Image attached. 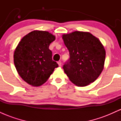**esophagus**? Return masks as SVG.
I'll return each instance as SVG.
<instances>
[{"mask_svg": "<svg viewBox=\"0 0 121 121\" xmlns=\"http://www.w3.org/2000/svg\"><path fill=\"white\" fill-rule=\"evenodd\" d=\"M57 64H58V65H59V66H61V61H58Z\"/></svg>", "mask_w": 121, "mask_h": 121, "instance_id": "34e87169", "label": "esophagus"}]
</instances>
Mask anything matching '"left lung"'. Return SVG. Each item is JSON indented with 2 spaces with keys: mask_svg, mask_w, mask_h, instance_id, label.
Listing matches in <instances>:
<instances>
[{
  "mask_svg": "<svg viewBox=\"0 0 121 121\" xmlns=\"http://www.w3.org/2000/svg\"><path fill=\"white\" fill-rule=\"evenodd\" d=\"M70 59L63 66L70 81L78 86L93 82L103 70L105 48L98 38L87 32L75 31L62 35Z\"/></svg>",
  "mask_w": 121,
  "mask_h": 121,
  "instance_id": "8db88e82",
  "label": "left lung"
}]
</instances>
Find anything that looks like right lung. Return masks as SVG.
<instances>
[{"label": "right lung", "mask_w": 121, "mask_h": 121, "mask_svg": "<svg viewBox=\"0 0 121 121\" xmlns=\"http://www.w3.org/2000/svg\"><path fill=\"white\" fill-rule=\"evenodd\" d=\"M55 36L47 31L34 30L22 39L15 50L14 64L18 74L28 84L39 86L58 67L49 49Z\"/></svg>", "instance_id": "right-lung-1"}]
</instances>
